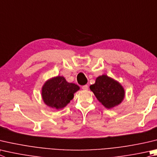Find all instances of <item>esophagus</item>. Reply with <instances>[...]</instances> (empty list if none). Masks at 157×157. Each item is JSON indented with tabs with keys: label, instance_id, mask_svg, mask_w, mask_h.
Listing matches in <instances>:
<instances>
[{
	"label": "esophagus",
	"instance_id": "obj_1",
	"mask_svg": "<svg viewBox=\"0 0 157 157\" xmlns=\"http://www.w3.org/2000/svg\"><path fill=\"white\" fill-rule=\"evenodd\" d=\"M82 89H83V90H87L88 89V85H84V86H82Z\"/></svg>",
	"mask_w": 157,
	"mask_h": 157
}]
</instances>
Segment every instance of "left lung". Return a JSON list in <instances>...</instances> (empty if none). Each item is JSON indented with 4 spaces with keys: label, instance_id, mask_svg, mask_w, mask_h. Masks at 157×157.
Wrapping results in <instances>:
<instances>
[{
    "label": "left lung",
    "instance_id": "obj_1",
    "mask_svg": "<svg viewBox=\"0 0 157 157\" xmlns=\"http://www.w3.org/2000/svg\"><path fill=\"white\" fill-rule=\"evenodd\" d=\"M90 89L98 101L108 109L120 104L125 95V91L121 85L106 75L97 78L95 83L90 85Z\"/></svg>",
    "mask_w": 157,
    "mask_h": 157
}]
</instances>
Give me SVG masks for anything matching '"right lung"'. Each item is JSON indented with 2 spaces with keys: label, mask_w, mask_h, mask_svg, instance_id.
<instances>
[{
  "label": "right lung",
  "mask_w": 157,
  "mask_h": 157,
  "mask_svg": "<svg viewBox=\"0 0 157 157\" xmlns=\"http://www.w3.org/2000/svg\"><path fill=\"white\" fill-rule=\"evenodd\" d=\"M79 89L78 85L69 83L64 77L57 76L45 82L42 88V97L45 104L56 109L63 108L73 98Z\"/></svg>",
  "instance_id": "obj_1"
}]
</instances>
